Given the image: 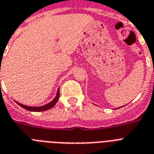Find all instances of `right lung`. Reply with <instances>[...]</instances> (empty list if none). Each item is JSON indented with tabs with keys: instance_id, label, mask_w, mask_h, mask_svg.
<instances>
[{
	"instance_id": "add662e5",
	"label": "right lung",
	"mask_w": 154,
	"mask_h": 154,
	"mask_svg": "<svg viewBox=\"0 0 154 154\" xmlns=\"http://www.w3.org/2000/svg\"><path fill=\"white\" fill-rule=\"evenodd\" d=\"M58 99H59V89H57V94H56V97H54L53 100L50 102L49 103H47V104H45L43 106H40V107H29V106L27 105H23L22 103H20L18 102H16V103H18L19 105L21 107H23L24 109L27 110V111H30V112H42V111H47V110L51 109L55 105L56 103L58 100Z\"/></svg>"
}]
</instances>
